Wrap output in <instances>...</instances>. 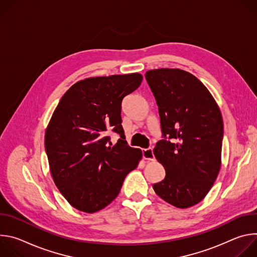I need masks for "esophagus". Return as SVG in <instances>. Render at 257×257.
Wrapping results in <instances>:
<instances>
[{
  "label": "esophagus",
  "instance_id": "1",
  "mask_svg": "<svg viewBox=\"0 0 257 257\" xmlns=\"http://www.w3.org/2000/svg\"><path fill=\"white\" fill-rule=\"evenodd\" d=\"M142 156H143L144 160H148V161H154L155 160V155H154L153 149L142 150Z\"/></svg>",
  "mask_w": 257,
  "mask_h": 257
}]
</instances>
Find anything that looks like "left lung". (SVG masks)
<instances>
[{
  "instance_id": "1",
  "label": "left lung",
  "mask_w": 257,
  "mask_h": 257,
  "mask_svg": "<svg viewBox=\"0 0 257 257\" xmlns=\"http://www.w3.org/2000/svg\"><path fill=\"white\" fill-rule=\"evenodd\" d=\"M145 78L156 97L165 137L154 155L166 177L153 188L178 208L193 206L209 192L221 169V111L204 84L187 71L154 69Z\"/></svg>"
}]
</instances>
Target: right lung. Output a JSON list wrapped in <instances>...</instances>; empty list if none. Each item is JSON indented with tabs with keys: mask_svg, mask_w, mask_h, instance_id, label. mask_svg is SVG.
I'll use <instances>...</instances> for the list:
<instances>
[{
	"mask_svg": "<svg viewBox=\"0 0 257 257\" xmlns=\"http://www.w3.org/2000/svg\"><path fill=\"white\" fill-rule=\"evenodd\" d=\"M142 79L139 73L85 78L65 92L53 113L45 135L51 174L80 211L96 212L111 203L142 159L141 150L127 145L121 125L122 100ZM108 130L120 134L115 146Z\"/></svg>",
	"mask_w": 257,
	"mask_h": 257,
	"instance_id": "right-lung-1",
	"label": "right lung"
}]
</instances>
